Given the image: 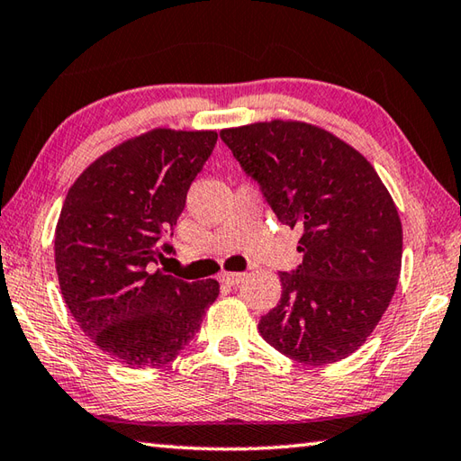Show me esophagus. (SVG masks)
<instances>
[{
	"label": "esophagus",
	"mask_w": 461,
	"mask_h": 461,
	"mask_svg": "<svg viewBox=\"0 0 461 461\" xmlns=\"http://www.w3.org/2000/svg\"><path fill=\"white\" fill-rule=\"evenodd\" d=\"M243 277H246V274H238V272H233V274H223V276L220 277V282H221V284H225V285H238Z\"/></svg>",
	"instance_id": "esophagus-1"
}]
</instances>
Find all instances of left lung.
Instances as JSON below:
<instances>
[{
	"label": "left lung",
	"mask_w": 461,
	"mask_h": 461,
	"mask_svg": "<svg viewBox=\"0 0 461 461\" xmlns=\"http://www.w3.org/2000/svg\"><path fill=\"white\" fill-rule=\"evenodd\" d=\"M220 138L277 220L302 230L303 261L279 274L282 297L261 315V338L308 366L351 356L398 285L402 221L390 192L362 153L318 125L274 120Z\"/></svg>",
	"instance_id": "1"
}]
</instances>
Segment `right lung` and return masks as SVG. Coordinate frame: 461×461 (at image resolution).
<instances>
[{
	"label": "right lung",
	"mask_w": 461,
	"mask_h": 461,
	"mask_svg": "<svg viewBox=\"0 0 461 461\" xmlns=\"http://www.w3.org/2000/svg\"><path fill=\"white\" fill-rule=\"evenodd\" d=\"M215 131L153 130L95 159L69 187L56 228L68 308L94 344L125 367L174 362L220 294L156 269Z\"/></svg>",
	"instance_id": "1"
}]
</instances>
